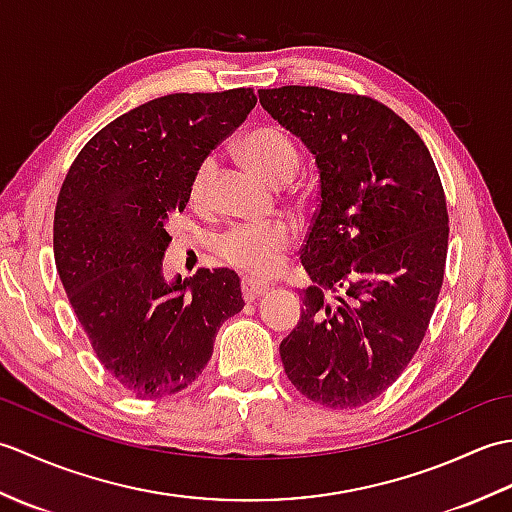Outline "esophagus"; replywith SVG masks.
Wrapping results in <instances>:
<instances>
[{"label":"esophagus","mask_w":512,"mask_h":512,"mask_svg":"<svg viewBox=\"0 0 512 512\" xmlns=\"http://www.w3.org/2000/svg\"><path fill=\"white\" fill-rule=\"evenodd\" d=\"M266 290H270V284H266V281H257V279H244L242 281V295H244L246 301L259 297Z\"/></svg>","instance_id":"esophagus-1"}]
</instances>
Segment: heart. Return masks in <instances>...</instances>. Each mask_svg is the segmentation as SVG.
Returning a JSON list of instances; mask_svg holds the SVG:
<instances>
[{
	"label": "heart",
	"mask_w": 512,
	"mask_h": 512,
	"mask_svg": "<svg viewBox=\"0 0 512 512\" xmlns=\"http://www.w3.org/2000/svg\"><path fill=\"white\" fill-rule=\"evenodd\" d=\"M242 156L257 173H262L273 184H286L297 176L299 149L292 138L279 127L262 125L250 129L239 140ZM215 178V160L204 158L193 171L189 184V200L193 206H206L211 200ZM295 228L286 220H273L266 224H237L217 239V253L226 264H231L250 275H270L279 266L281 255L286 253Z\"/></svg>",
	"instance_id": "heart-1"
}]
</instances>
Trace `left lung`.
<instances>
[{"mask_svg":"<svg viewBox=\"0 0 512 512\" xmlns=\"http://www.w3.org/2000/svg\"><path fill=\"white\" fill-rule=\"evenodd\" d=\"M259 103L310 147L321 178L301 250L314 286L281 361L306 398L361 407L405 372L436 310L449 248L436 162L372 96L284 85L259 90Z\"/></svg>","mask_w":512,"mask_h":512,"instance_id":"1","label":"left lung"}]
</instances>
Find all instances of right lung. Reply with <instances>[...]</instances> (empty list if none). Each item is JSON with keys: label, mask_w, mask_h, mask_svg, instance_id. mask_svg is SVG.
I'll return each mask as SVG.
<instances>
[{"label": "right lung", "mask_w": 512, "mask_h": 512, "mask_svg": "<svg viewBox=\"0 0 512 512\" xmlns=\"http://www.w3.org/2000/svg\"><path fill=\"white\" fill-rule=\"evenodd\" d=\"M255 103L253 88L160 96L105 125L65 173L54 262L96 358L140 400L189 387L220 325L244 308L235 270L167 284L162 257L193 171Z\"/></svg>", "instance_id": "obj_1"}]
</instances>
